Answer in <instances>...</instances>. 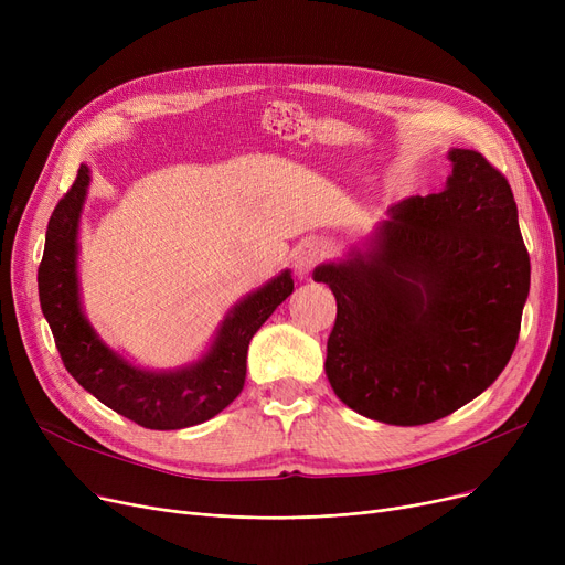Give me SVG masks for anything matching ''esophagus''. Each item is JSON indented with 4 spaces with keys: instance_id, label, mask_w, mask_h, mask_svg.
<instances>
[{
    "instance_id": "1",
    "label": "esophagus",
    "mask_w": 565,
    "mask_h": 565,
    "mask_svg": "<svg viewBox=\"0 0 565 565\" xmlns=\"http://www.w3.org/2000/svg\"><path fill=\"white\" fill-rule=\"evenodd\" d=\"M322 258V247L313 241L309 243H302L298 247V252H295L292 256V265H295V273H298L300 277H307L313 267L318 265V260Z\"/></svg>"
}]
</instances>
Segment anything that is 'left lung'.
I'll list each match as a JSON object with an SVG mask.
<instances>
[{"mask_svg":"<svg viewBox=\"0 0 565 565\" xmlns=\"http://www.w3.org/2000/svg\"><path fill=\"white\" fill-rule=\"evenodd\" d=\"M441 192L394 203L362 245L320 263L337 298L324 373L362 417L437 422L483 394L518 343L531 265L511 185L451 148Z\"/></svg>","mask_w":565,"mask_h":565,"instance_id":"obj_1","label":"left lung"}]
</instances>
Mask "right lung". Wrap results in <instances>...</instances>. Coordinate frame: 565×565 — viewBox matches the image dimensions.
Listing matches in <instances>:
<instances>
[{"instance_id":"add662e5","label":"right lung","mask_w":565,"mask_h":565,"mask_svg":"<svg viewBox=\"0 0 565 565\" xmlns=\"http://www.w3.org/2000/svg\"><path fill=\"white\" fill-rule=\"evenodd\" d=\"M88 183L92 169L82 164L50 217L39 267L41 309L66 371L103 405L143 428L181 430L213 419L241 396L249 341L292 292L290 270L235 302L199 360L167 371L141 369L111 350L82 309L77 237Z\"/></svg>"}]
</instances>
